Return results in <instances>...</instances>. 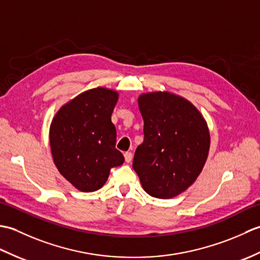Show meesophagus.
<instances>
[{
    "mask_svg": "<svg viewBox=\"0 0 260 260\" xmlns=\"http://www.w3.org/2000/svg\"><path fill=\"white\" fill-rule=\"evenodd\" d=\"M124 157H125V161L127 162V163H129L132 159H133V154H132L131 152H126L125 154H124Z\"/></svg>",
    "mask_w": 260,
    "mask_h": 260,
    "instance_id": "esophagus-1",
    "label": "esophagus"
}]
</instances>
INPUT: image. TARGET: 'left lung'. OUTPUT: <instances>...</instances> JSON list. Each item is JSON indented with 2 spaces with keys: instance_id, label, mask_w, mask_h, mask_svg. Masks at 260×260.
Returning a JSON list of instances; mask_svg holds the SVG:
<instances>
[{
  "instance_id": "8db88e82",
  "label": "left lung",
  "mask_w": 260,
  "mask_h": 260,
  "mask_svg": "<svg viewBox=\"0 0 260 260\" xmlns=\"http://www.w3.org/2000/svg\"><path fill=\"white\" fill-rule=\"evenodd\" d=\"M139 107L144 141L136 148L133 169L150 196H179L206 164L210 147L206 120L189 101L168 91L143 93Z\"/></svg>"
}]
</instances>
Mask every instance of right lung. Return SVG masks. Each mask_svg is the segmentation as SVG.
<instances>
[{
	"label": "right lung",
	"mask_w": 260,
	"mask_h": 260,
	"mask_svg": "<svg viewBox=\"0 0 260 260\" xmlns=\"http://www.w3.org/2000/svg\"><path fill=\"white\" fill-rule=\"evenodd\" d=\"M118 92L104 87L80 93L59 109L50 126L58 171L76 189L92 192L106 183L110 169L124 163L116 145L112 113Z\"/></svg>",
	"instance_id": "obj_1"
}]
</instances>
